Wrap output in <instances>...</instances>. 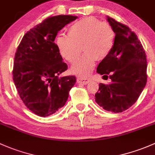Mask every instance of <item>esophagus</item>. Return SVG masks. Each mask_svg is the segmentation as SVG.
<instances>
[{
    "instance_id": "esophagus-1",
    "label": "esophagus",
    "mask_w": 155,
    "mask_h": 155,
    "mask_svg": "<svg viewBox=\"0 0 155 155\" xmlns=\"http://www.w3.org/2000/svg\"><path fill=\"white\" fill-rule=\"evenodd\" d=\"M90 79H87V78H78L77 79V82L80 83V84H87L91 82Z\"/></svg>"
}]
</instances>
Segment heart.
Returning <instances> with one entry per match:
<instances>
[{"label":"heart","instance_id":"1","mask_svg":"<svg viewBox=\"0 0 155 155\" xmlns=\"http://www.w3.org/2000/svg\"><path fill=\"white\" fill-rule=\"evenodd\" d=\"M114 38L110 24L94 17H86L74 23L68 30V35L58 34L56 44L60 55L68 62L76 59L82 47L84 53L73 63L71 72L85 77L92 72L97 60L108 56Z\"/></svg>","mask_w":155,"mask_h":155}]
</instances>
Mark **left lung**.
<instances>
[{
    "label": "left lung",
    "mask_w": 155,
    "mask_h": 155,
    "mask_svg": "<svg viewBox=\"0 0 155 155\" xmlns=\"http://www.w3.org/2000/svg\"><path fill=\"white\" fill-rule=\"evenodd\" d=\"M107 20L116 34L110 54L102 60L97 72L108 84L100 83L95 101L103 109L120 113L136 102L147 82V61L137 35L128 26L107 16Z\"/></svg>",
    "instance_id": "8db88e82"
}]
</instances>
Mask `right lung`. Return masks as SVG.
<instances>
[{
    "label": "right lung",
    "mask_w": 155,
    "mask_h": 155,
    "mask_svg": "<svg viewBox=\"0 0 155 155\" xmlns=\"http://www.w3.org/2000/svg\"><path fill=\"white\" fill-rule=\"evenodd\" d=\"M77 16L60 15L45 19L21 41L13 65V81L24 105L39 117L63 107L76 82L75 76L58 77L68 69L54 43L57 33Z\"/></svg>",
    "instance_id": "obj_1"
}]
</instances>
